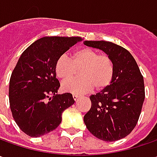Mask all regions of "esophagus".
Here are the masks:
<instances>
[{"label":"esophagus","mask_w":157,"mask_h":157,"mask_svg":"<svg viewBox=\"0 0 157 157\" xmlns=\"http://www.w3.org/2000/svg\"><path fill=\"white\" fill-rule=\"evenodd\" d=\"M79 98V95H73V99L75 101H76Z\"/></svg>","instance_id":"esophagus-1"}]
</instances>
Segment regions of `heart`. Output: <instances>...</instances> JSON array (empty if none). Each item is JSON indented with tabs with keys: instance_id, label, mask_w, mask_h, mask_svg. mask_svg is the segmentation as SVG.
<instances>
[{
	"instance_id": "1",
	"label": "heart",
	"mask_w": 157,
	"mask_h": 157,
	"mask_svg": "<svg viewBox=\"0 0 157 157\" xmlns=\"http://www.w3.org/2000/svg\"><path fill=\"white\" fill-rule=\"evenodd\" d=\"M56 73L59 78L68 80L80 70L81 78L68 80L62 84L64 92L85 94L93 90L106 89L112 82L115 74L114 62L110 57L100 55L90 48H82L71 55V60L61 56L56 62Z\"/></svg>"
}]
</instances>
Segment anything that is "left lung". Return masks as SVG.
Returning a JSON list of instances; mask_svg holds the SVG:
<instances>
[{
  "label": "left lung",
  "mask_w": 157,
  "mask_h": 157,
  "mask_svg": "<svg viewBox=\"0 0 157 157\" xmlns=\"http://www.w3.org/2000/svg\"><path fill=\"white\" fill-rule=\"evenodd\" d=\"M83 43L102 50L115 66L110 85L90 96L91 108L84 116V123L95 137L115 142L127 136L137 123L145 98L143 77L136 60L124 48L105 41Z\"/></svg>",
  "instance_id": "1"
}]
</instances>
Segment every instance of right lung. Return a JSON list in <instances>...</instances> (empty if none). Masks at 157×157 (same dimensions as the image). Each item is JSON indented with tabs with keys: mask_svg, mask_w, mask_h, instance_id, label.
<instances>
[{
	"mask_svg": "<svg viewBox=\"0 0 157 157\" xmlns=\"http://www.w3.org/2000/svg\"><path fill=\"white\" fill-rule=\"evenodd\" d=\"M81 37L46 36L21 54L9 81V102L14 121L31 137L56 129L62 114L75 103L70 93L56 95L60 88L56 62Z\"/></svg>",
	"mask_w": 157,
	"mask_h": 157,
	"instance_id": "1",
	"label": "right lung"
}]
</instances>
